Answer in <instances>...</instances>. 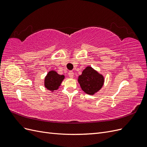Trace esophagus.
Returning a JSON list of instances; mask_svg holds the SVG:
<instances>
[{
	"mask_svg": "<svg viewBox=\"0 0 147 147\" xmlns=\"http://www.w3.org/2000/svg\"><path fill=\"white\" fill-rule=\"evenodd\" d=\"M68 75H69V77L70 78H73L74 74V72H72V71H69V73H68Z\"/></svg>",
	"mask_w": 147,
	"mask_h": 147,
	"instance_id": "obj_1",
	"label": "esophagus"
}]
</instances>
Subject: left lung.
<instances>
[{"label":"left lung","instance_id":"1","mask_svg":"<svg viewBox=\"0 0 147 147\" xmlns=\"http://www.w3.org/2000/svg\"><path fill=\"white\" fill-rule=\"evenodd\" d=\"M78 81L84 92L92 95L103 86L104 79L102 75L88 66L78 77Z\"/></svg>","mask_w":147,"mask_h":147}]
</instances>
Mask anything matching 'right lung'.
Segmentation results:
<instances>
[{
	"label": "right lung",
	"mask_w": 147,
	"mask_h": 147,
	"mask_svg": "<svg viewBox=\"0 0 147 147\" xmlns=\"http://www.w3.org/2000/svg\"><path fill=\"white\" fill-rule=\"evenodd\" d=\"M64 78V75H59L54 70L49 72L45 78V86L51 91L57 90Z\"/></svg>",
	"instance_id": "1"
}]
</instances>
